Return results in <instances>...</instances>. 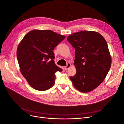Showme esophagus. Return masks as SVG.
<instances>
[{
	"instance_id": "1",
	"label": "esophagus",
	"mask_w": 124,
	"mask_h": 124,
	"mask_svg": "<svg viewBox=\"0 0 124 124\" xmlns=\"http://www.w3.org/2000/svg\"><path fill=\"white\" fill-rule=\"evenodd\" d=\"M71 66V63H67V66L65 67V69L66 70H68Z\"/></svg>"
}]
</instances>
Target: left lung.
<instances>
[{"instance_id":"obj_1","label":"left lung","mask_w":124,"mask_h":124,"mask_svg":"<svg viewBox=\"0 0 124 124\" xmlns=\"http://www.w3.org/2000/svg\"><path fill=\"white\" fill-rule=\"evenodd\" d=\"M67 39L75 48L77 72L70 80L78 91L91 92L104 81L111 68L107 41L98 32L86 31L73 33Z\"/></svg>"}]
</instances>
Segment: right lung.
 I'll return each mask as SVG.
<instances>
[{"label":"right lung","instance_id":"add662e5","mask_svg":"<svg viewBox=\"0 0 124 124\" xmlns=\"http://www.w3.org/2000/svg\"><path fill=\"white\" fill-rule=\"evenodd\" d=\"M65 38L50 30L34 29L20 42L16 56L20 71L33 88L44 91L54 85L55 73L62 70L55 64L53 51Z\"/></svg>","mask_w":124,"mask_h":124}]
</instances>
